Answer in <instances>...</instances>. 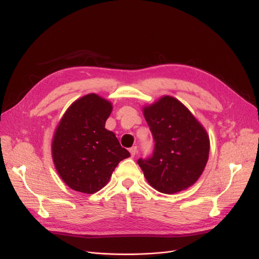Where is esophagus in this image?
Listing matches in <instances>:
<instances>
[{"label":"esophagus","instance_id":"esophagus-1","mask_svg":"<svg viewBox=\"0 0 259 259\" xmlns=\"http://www.w3.org/2000/svg\"><path fill=\"white\" fill-rule=\"evenodd\" d=\"M129 152H130V154H131V156L132 157H134L135 155H137V153H138V147H131L130 149H129Z\"/></svg>","mask_w":259,"mask_h":259}]
</instances>
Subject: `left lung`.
<instances>
[{
  "instance_id": "1",
  "label": "left lung",
  "mask_w": 259,
  "mask_h": 259,
  "mask_svg": "<svg viewBox=\"0 0 259 259\" xmlns=\"http://www.w3.org/2000/svg\"><path fill=\"white\" fill-rule=\"evenodd\" d=\"M143 113L155 141L152 156L138 160L149 185L165 194L193 186L209 158L206 129L183 103L170 95L146 105Z\"/></svg>"
}]
</instances>
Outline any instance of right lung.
<instances>
[{
	"instance_id": "right-lung-1",
	"label": "right lung",
	"mask_w": 259,
	"mask_h": 259,
	"mask_svg": "<svg viewBox=\"0 0 259 259\" xmlns=\"http://www.w3.org/2000/svg\"><path fill=\"white\" fill-rule=\"evenodd\" d=\"M112 104L95 93L73 102L54 131L51 153L63 182L74 191L93 194L104 188L118 162L130 156L105 128Z\"/></svg>"
}]
</instances>
